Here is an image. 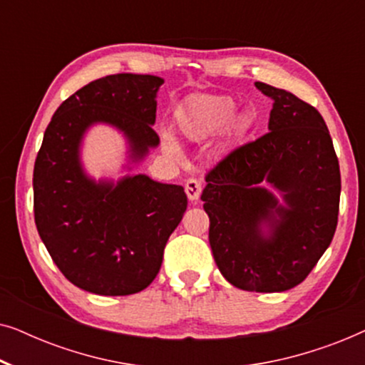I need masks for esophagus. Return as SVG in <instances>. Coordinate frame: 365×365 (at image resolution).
Wrapping results in <instances>:
<instances>
[{
    "instance_id": "esophagus-1",
    "label": "esophagus",
    "mask_w": 365,
    "mask_h": 365,
    "mask_svg": "<svg viewBox=\"0 0 365 365\" xmlns=\"http://www.w3.org/2000/svg\"><path fill=\"white\" fill-rule=\"evenodd\" d=\"M184 187H186V194L189 197V201H197L199 196H201V182L197 181V179H187L186 184H184Z\"/></svg>"
}]
</instances>
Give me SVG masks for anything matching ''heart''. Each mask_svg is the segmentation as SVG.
I'll list each match as a JSON object with an SVG mask.
<instances>
[{
  "mask_svg": "<svg viewBox=\"0 0 365 365\" xmlns=\"http://www.w3.org/2000/svg\"><path fill=\"white\" fill-rule=\"evenodd\" d=\"M236 113V101L229 96L201 94L184 101L176 111V124L184 138L202 141L222 131ZM164 148L178 154V148L169 134H164Z\"/></svg>",
  "mask_w": 365,
  "mask_h": 365,
  "instance_id": "heart-1",
  "label": "heart"
}]
</instances>
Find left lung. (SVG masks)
<instances>
[{"label":"left lung","mask_w":365,"mask_h":365,"mask_svg":"<svg viewBox=\"0 0 365 365\" xmlns=\"http://www.w3.org/2000/svg\"><path fill=\"white\" fill-rule=\"evenodd\" d=\"M256 88L274 101L269 133L224 156L201 199L222 276L242 291L282 292L309 276L332 241L341 171L316 108L286 89Z\"/></svg>","instance_id":"1"}]
</instances>
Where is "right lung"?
<instances>
[{
    "label": "right lung",
    "mask_w": 365,
    "mask_h": 365,
    "mask_svg": "<svg viewBox=\"0 0 365 365\" xmlns=\"http://www.w3.org/2000/svg\"><path fill=\"white\" fill-rule=\"evenodd\" d=\"M163 83L151 74L99 78L63 101L44 131L33 173L34 222L59 271L88 292L146 289L187 207L182 186L146 174L96 182L79 156L84 133L104 123L128 139L131 163L143 161L159 144L153 124Z\"/></svg>",
    "instance_id": "1"
}]
</instances>
